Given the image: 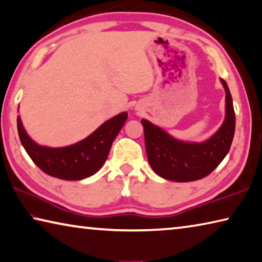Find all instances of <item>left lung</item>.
<instances>
[{"instance_id": "obj_1", "label": "left lung", "mask_w": 262, "mask_h": 262, "mask_svg": "<svg viewBox=\"0 0 262 262\" xmlns=\"http://www.w3.org/2000/svg\"><path fill=\"white\" fill-rule=\"evenodd\" d=\"M221 83L225 90L224 121L214 135L201 143L177 140L161 127L145 119L141 120L148 161L159 177L178 183L202 179L227 156L233 140L236 115L228 84L222 78Z\"/></svg>"}]
</instances>
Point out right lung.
Wrapping results in <instances>:
<instances>
[{
    "label": "right lung",
    "mask_w": 262,
    "mask_h": 262,
    "mask_svg": "<svg viewBox=\"0 0 262 262\" xmlns=\"http://www.w3.org/2000/svg\"><path fill=\"white\" fill-rule=\"evenodd\" d=\"M127 118V112L119 113L84 140L61 148L35 143L24 129L19 115L17 128L25 151L41 171L62 180H82L94 176L103 166L113 141Z\"/></svg>",
    "instance_id": "add662e5"
}]
</instances>
